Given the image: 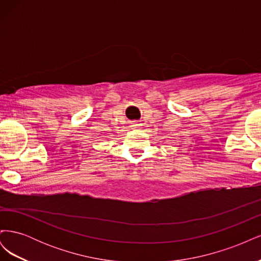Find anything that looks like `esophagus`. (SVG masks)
I'll list each match as a JSON object with an SVG mask.
<instances>
[{"label": "esophagus", "mask_w": 261, "mask_h": 261, "mask_svg": "<svg viewBox=\"0 0 261 261\" xmlns=\"http://www.w3.org/2000/svg\"><path fill=\"white\" fill-rule=\"evenodd\" d=\"M135 126H137L136 123H133V127H135Z\"/></svg>", "instance_id": "obj_1"}]
</instances>
